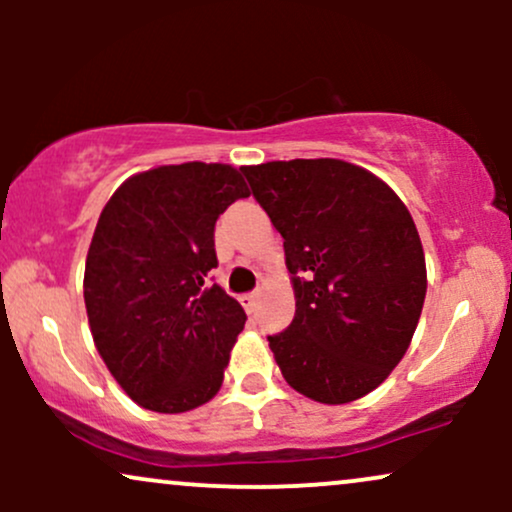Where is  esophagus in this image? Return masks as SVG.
I'll use <instances>...</instances> for the list:
<instances>
[{
    "label": "esophagus",
    "instance_id": "esophagus-1",
    "mask_svg": "<svg viewBox=\"0 0 512 512\" xmlns=\"http://www.w3.org/2000/svg\"><path fill=\"white\" fill-rule=\"evenodd\" d=\"M257 298H260V293L252 291V293H245V296H240V303H243V308L248 310V313H252L257 305Z\"/></svg>",
    "mask_w": 512,
    "mask_h": 512
}]
</instances>
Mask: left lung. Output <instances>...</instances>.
<instances>
[{"label":"left lung","mask_w":512,"mask_h":512,"mask_svg":"<svg viewBox=\"0 0 512 512\" xmlns=\"http://www.w3.org/2000/svg\"><path fill=\"white\" fill-rule=\"evenodd\" d=\"M284 238L296 315L272 334L281 375L322 404L375 390L409 349L426 298L414 219L368 170L337 158L240 168Z\"/></svg>","instance_id":"obj_1"}]
</instances>
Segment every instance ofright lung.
Returning a JSON list of instances; mask_svg holds the SVG:
<instances>
[{
  "label": "right lung",
  "instance_id": "right-lung-1",
  "mask_svg": "<svg viewBox=\"0 0 512 512\" xmlns=\"http://www.w3.org/2000/svg\"><path fill=\"white\" fill-rule=\"evenodd\" d=\"M248 195L240 170L192 161L134 175L105 204L86 257L88 325L139 407L182 414L219 392L245 313L209 286L214 226Z\"/></svg>",
  "mask_w": 512,
  "mask_h": 512
}]
</instances>
